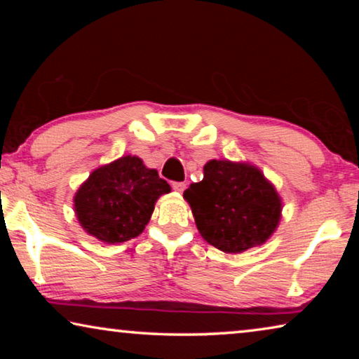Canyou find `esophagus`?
Listing matches in <instances>:
<instances>
[{
	"label": "esophagus",
	"mask_w": 359,
	"mask_h": 359,
	"mask_svg": "<svg viewBox=\"0 0 359 359\" xmlns=\"http://www.w3.org/2000/svg\"><path fill=\"white\" fill-rule=\"evenodd\" d=\"M187 188V185L184 182H172V190L177 191V193H184V190Z\"/></svg>",
	"instance_id": "1"
}]
</instances>
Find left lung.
Instances as JSON below:
<instances>
[{
    "instance_id": "obj_1",
    "label": "left lung",
    "mask_w": 359,
    "mask_h": 359,
    "mask_svg": "<svg viewBox=\"0 0 359 359\" xmlns=\"http://www.w3.org/2000/svg\"><path fill=\"white\" fill-rule=\"evenodd\" d=\"M203 238L224 253L261 245L280 220V198L259 169L212 160L204 179L184 191Z\"/></svg>"
}]
</instances>
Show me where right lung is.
Here are the masks:
<instances>
[{
    "mask_svg": "<svg viewBox=\"0 0 359 359\" xmlns=\"http://www.w3.org/2000/svg\"><path fill=\"white\" fill-rule=\"evenodd\" d=\"M171 191L155 169L141 158L121 156L90 174L76 193L79 223L88 234L107 244L136 238L149 223L156 199Z\"/></svg>",
    "mask_w": 359,
    "mask_h": 359,
    "instance_id": "right-lung-1",
    "label": "right lung"
}]
</instances>
